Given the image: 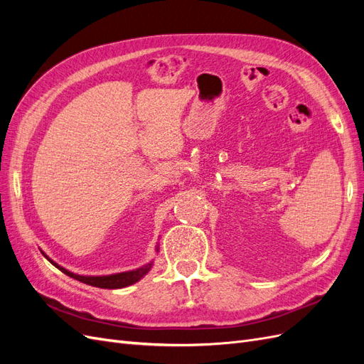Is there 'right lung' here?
I'll use <instances>...</instances> for the list:
<instances>
[{
	"label": "right lung",
	"mask_w": 364,
	"mask_h": 364,
	"mask_svg": "<svg viewBox=\"0 0 364 364\" xmlns=\"http://www.w3.org/2000/svg\"><path fill=\"white\" fill-rule=\"evenodd\" d=\"M159 250V245L156 246V252ZM42 255L46 257L53 266H56L60 272H63L65 274H68L70 278H74L77 281H80L83 284L92 285V287H98V289H124L127 285H132L138 282L141 278H144L146 274L150 272L153 261L144 264L142 267H138L135 270H129V272H121V273H114V274H103V277H86V274H77L73 273L70 270H67L65 267L59 266L58 262H54L46 252H42Z\"/></svg>",
	"instance_id": "1"
}]
</instances>
